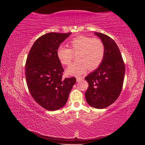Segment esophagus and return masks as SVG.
<instances>
[{"label":"esophagus","instance_id":"34e87169","mask_svg":"<svg viewBox=\"0 0 145 145\" xmlns=\"http://www.w3.org/2000/svg\"><path fill=\"white\" fill-rule=\"evenodd\" d=\"M82 79H84V78H81V77H76V82H80L82 80Z\"/></svg>","mask_w":145,"mask_h":145}]
</instances>
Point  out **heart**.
<instances>
[{
    "label": "heart",
    "mask_w": 145,
    "mask_h": 145,
    "mask_svg": "<svg viewBox=\"0 0 145 145\" xmlns=\"http://www.w3.org/2000/svg\"><path fill=\"white\" fill-rule=\"evenodd\" d=\"M69 48L60 46L57 48V56L63 65H69L72 61L73 54L76 55V62L67 68L69 75L80 76L88 70H94L100 65L105 55V45L101 40L80 35L73 39L68 44Z\"/></svg>",
    "instance_id": "b5f03b06"
}]
</instances>
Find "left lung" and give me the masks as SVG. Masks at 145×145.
<instances>
[{
    "label": "left lung",
    "instance_id": "obj_1",
    "mask_svg": "<svg viewBox=\"0 0 145 145\" xmlns=\"http://www.w3.org/2000/svg\"><path fill=\"white\" fill-rule=\"evenodd\" d=\"M95 35L103 42L105 50L100 65L85 78L88 83L85 98L89 105L103 109L115 102L121 93L125 67L115 41L103 33L95 32Z\"/></svg>",
    "mask_w": 145,
    "mask_h": 145
}]
</instances>
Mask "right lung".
<instances>
[{
  "label": "right lung",
  "mask_w": 145,
  "mask_h": 145,
  "mask_svg": "<svg viewBox=\"0 0 145 145\" xmlns=\"http://www.w3.org/2000/svg\"><path fill=\"white\" fill-rule=\"evenodd\" d=\"M71 33L50 32L33 44L25 63L27 87L33 99L44 108L55 111L65 106L75 77L62 78L64 72L57 48Z\"/></svg>",
  "instance_id": "obj_1"
}]
</instances>
